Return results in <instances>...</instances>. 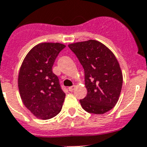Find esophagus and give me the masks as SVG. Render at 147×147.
<instances>
[{"mask_svg":"<svg viewBox=\"0 0 147 147\" xmlns=\"http://www.w3.org/2000/svg\"><path fill=\"white\" fill-rule=\"evenodd\" d=\"M75 88H76V86L75 85H73V86H71V87H69V88H68V89H69V91H73L74 90V89H75Z\"/></svg>","mask_w":147,"mask_h":147,"instance_id":"obj_1","label":"esophagus"}]
</instances>
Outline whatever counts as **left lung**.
<instances>
[{
    "mask_svg": "<svg viewBox=\"0 0 147 147\" xmlns=\"http://www.w3.org/2000/svg\"><path fill=\"white\" fill-rule=\"evenodd\" d=\"M83 66L87 95L80 100L86 112L100 115L111 110L119 100L122 73L113 52L102 43L89 40L69 45Z\"/></svg>",
    "mask_w": 147,
    "mask_h": 147,
    "instance_id": "1",
    "label": "left lung"
}]
</instances>
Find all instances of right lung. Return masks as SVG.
<instances>
[{"mask_svg":"<svg viewBox=\"0 0 147 147\" xmlns=\"http://www.w3.org/2000/svg\"><path fill=\"white\" fill-rule=\"evenodd\" d=\"M65 47L59 43H41L34 47L22 62L18 78L20 96L37 118L51 119L61 111L65 94L52 67Z\"/></svg>","mask_w":147,"mask_h":147,"instance_id":"obj_1","label":"right lung"}]
</instances>
